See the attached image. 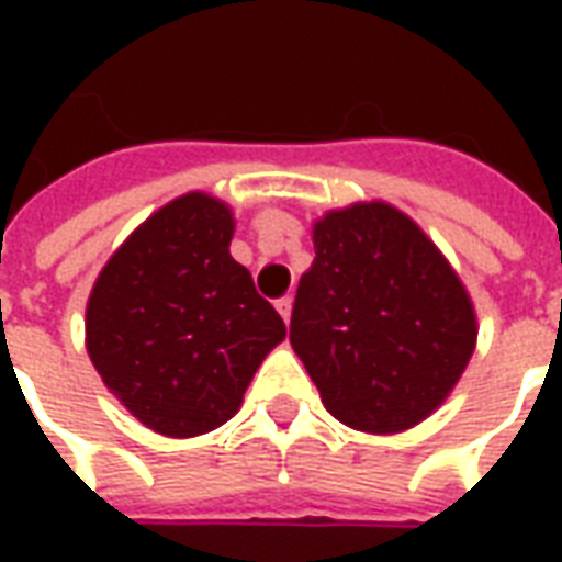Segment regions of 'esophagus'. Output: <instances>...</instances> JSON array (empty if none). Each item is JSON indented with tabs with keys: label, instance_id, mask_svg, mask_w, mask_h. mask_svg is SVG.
Listing matches in <instances>:
<instances>
[{
	"label": "esophagus",
	"instance_id": "esophagus-1",
	"mask_svg": "<svg viewBox=\"0 0 562 562\" xmlns=\"http://www.w3.org/2000/svg\"><path fill=\"white\" fill-rule=\"evenodd\" d=\"M277 313L282 316V322H289V318H292V297H289V294L277 301Z\"/></svg>",
	"mask_w": 562,
	"mask_h": 562
}]
</instances>
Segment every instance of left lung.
<instances>
[{
	"instance_id": "8db88e82",
	"label": "left lung",
	"mask_w": 562,
	"mask_h": 562,
	"mask_svg": "<svg viewBox=\"0 0 562 562\" xmlns=\"http://www.w3.org/2000/svg\"><path fill=\"white\" fill-rule=\"evenodd\" d=\"M289 340L322 403L364 434H401L458 385L475 349V310L434 240L385 201L313 225Z\"/></svg>"
}]
</instances>
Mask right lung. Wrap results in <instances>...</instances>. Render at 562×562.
<instances>
[{
	"label": "right lung",
	"mask_w": 562,
	"mask_h": 562,
	"mask_svg": "<svg viewBox=\"0 0 562 562\" xmlns=\"http://www.w3.org/2000/svg\"><path fill=\"white\" fill-rule=\"evenodd\" d=\"M232 210L204 192L156 210L99 273L87 352L140 424L207 434L232 418L265 355L285 340L280 313L228 252Z\"/></svg>",
	"instance_id": "right-lung-1"
}]
</instances>
